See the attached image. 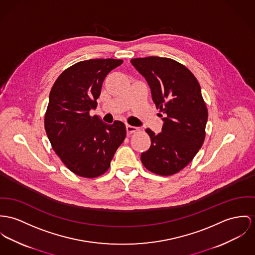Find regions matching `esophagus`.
Masks as SVG:
<instances>
[{"label": "esophagus", "mask_w": 255, "mask_h": 255, "mask_svg": "<svg viewBox=\"0 0 255 255\" xmlns=\"http://www.w3.org/2000/svg\"><path fill=\"white\" fill-rule=\"evenodd\" d=\"M137 130V127H135V126H131V125H129V124L126 125V131H127V134H128V135H131V134L135 133Z\"/></svg>", "instance_id": "1"}]
</instances>
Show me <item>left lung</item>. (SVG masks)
<instances>
[{"label":"left lung","instance_id":"8db88e82","mask_svg":"<svg viewBox=\"0 0 255 255\" xmlns=\"http://www.w3.org/2000/svg\"><path fill=\"white\" fill-rule=\"evenodd\" d=\"M147 81L158 114L163 120L162 132L150 129L151 144L140 154L143 166L160 176L174 175L187 166L205 139L208 110L194 75L170 58L149 56L131 60Z\"/></svg>","mask_w":255,"mask_h":255}]
</instances>
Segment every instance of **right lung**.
Here are the masks:
<instances>
[{"label": "right lung", "mask_w": 255, "mask_h": 255, "mask_svg": "<svg viewBox=\"0 0 255 255\" xmlns=\"http://www.w3.org/2000/svg\"><path fill=\"white\" fill-rule=\"evenodd\" d=\"M123 63L119 59H90L65 70L54 82L44 117V128L52 148L69 170L83 177H96L108 171L126 137L123 122L109 125L96 109L107 75Z\"/></svg>", "instance_id": "add662e5"}]
</instances>
